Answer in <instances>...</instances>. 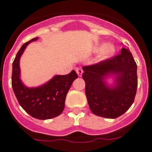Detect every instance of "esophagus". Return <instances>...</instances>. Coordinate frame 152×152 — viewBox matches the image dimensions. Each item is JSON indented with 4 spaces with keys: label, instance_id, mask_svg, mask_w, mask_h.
<instances>
[{
    "label": "esophagus",
    "instance_id": "obj_1",
    "mask_svg": "<svg viewBox=\"0 0 152 152\" xmlns=\"http://www.w3.org/2000/svg\"><path fill=\"white\" fill-rule=\"evenodd\" d=\"M76 73H77V75H78L79 76H82V73H83L82 68H80V67H76Z\"/></svg>",
    "mask_w": 152,
    "mask_h": 152
}]
</instances>
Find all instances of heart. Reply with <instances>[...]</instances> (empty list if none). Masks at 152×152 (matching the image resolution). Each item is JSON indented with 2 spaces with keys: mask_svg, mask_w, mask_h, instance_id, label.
Returning a JSON list of instances; mask_svg holds the SVG:
<instances>
[{
  "mask_svg": "<svg viewBox=\"0 0 152 152\" xmlns=\"http://www.w3.org/2000/svg\"><path fill=\"white\" fill-rule=\"evenodd\" d=\"M115 49L114 45H112V44L105 45L100 50L99 58L101 59H107L115 53Z\"/></svg>",
  "mask_w": 152,
  "mask_h": 152,
  "instance_id": "obj_1",
  "label": "heart"
}]
</instances>
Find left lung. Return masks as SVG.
Returning <instances> with one entry per match:
<instances>
[{
    "instance_id": "8db88e82",
    "label": "left lung",
    "mask_w": 152,
    "mask_h": 152,
    "mask_svg": "<svg viewBox=\"0 0 152 152\" xmlns=\"http://www.w3.org/2000/svg\"><path fill=\"white\" fill-rule=\"evenodd\" d=\"M83 70L86 98L94 114L115 119L130 107L137 92V64L128 49L122 48L121 53L83 66ZM109 73L117 75V86L113 89L103 80Z\"/></svg>"
}]
</instances>
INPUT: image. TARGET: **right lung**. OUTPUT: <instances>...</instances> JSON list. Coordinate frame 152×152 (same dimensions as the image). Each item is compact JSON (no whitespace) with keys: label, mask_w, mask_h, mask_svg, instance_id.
<instances>
[{"label":"right lung","mask_w":152,"mask_h":152,"mask_svg":"<svg viewBox=\"0 0 152 152\" xmlns=\"http://www.w3.org/2000/svg\"><path fill=\"white\" fill-rule=\"evenodd\" d=\"M23 44L13 62L12 87L18 103L31 116L39 120L56 117L63 112L66 94L72 82L78 77L75 71L63 76H55L53 79L38 88H27L22 83L19 75V59L25 48L31 41Z\"/></svg>","instance_id":"add662e5"}]
</instances>
